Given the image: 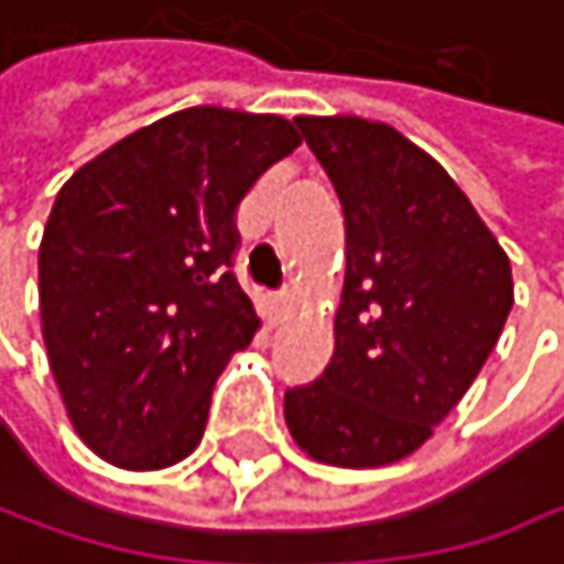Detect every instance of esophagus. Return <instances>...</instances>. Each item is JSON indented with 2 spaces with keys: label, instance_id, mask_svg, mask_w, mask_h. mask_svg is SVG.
I'll return each mask as SVG.
<instances>
[{
  "label": "esophagus",
  "instance_id": "esophagus-1",
  "mask_svg": "<svg viewBox=\"0 0 564 564\" xmlns=\"http://www.w3.org/2000/svg\"><path fill=\"white\" fill-rule=\"evenodd\" d=\"M284 314H288V294H276L270 301V324H280V321H284Z\"/></svg>",
  "mask_w": 564,
  "mask_h": 564
}]
</instances>
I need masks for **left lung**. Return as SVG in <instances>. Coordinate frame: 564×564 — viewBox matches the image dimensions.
I'll return each mask as SVG.
<instances>
[{
	"mask_svg": "<svg viewBox=\"0 0 564 564\" xmlns=\"http://www.w3.org/2000/svg\"><path fill=\"white\" fill-rule=\"evenodd\" d=\"M347 227L327 370L284 397L317 463L373 469L416 453L466 397L512 311V267L446 167L383 121L294 118Z\"/></svg>",
	"mask_w": 564,
	"mask_h": 564,
	"instance_id": "obj_1",
	"label": "left lung"
}]
</instances>
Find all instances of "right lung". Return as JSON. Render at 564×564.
Here are the masks:
<instances>
[{
    "mask_svg": "<svg viewBox=\"0 0 564 564\" xmlns=\"http://www.w3.org/2000/svg\"><path fill=\"white\" fill-rule=\"evenodd\" d=\"M297 144L280 115L197 105L62 184L39 247L42 340L75 433L105 463L144 473L197 449L220 370L260 327L230 270L234 214Z\"/></svg>",
    "mask_w": 564,
    "mask_h": 564,
    "instance_id": "add662e5",
    "label": "right lung"
}]
</instances>
